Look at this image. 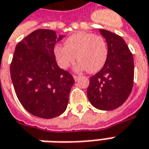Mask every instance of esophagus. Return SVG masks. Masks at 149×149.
<instances>
[{
    "instance_id": "esophagus-1",
    "label": "esophagus",
    "mask_w": 149,
    "mask_h": 149,
    "mask_svg": "<svg viewBox=\"0 0 149 149\" xmlns=\"http://www.w3.org/2000/svg\"><path fill=\"white\" fill-rule=\"evenodd\" d=\"M73 77H74V80H75V81H77V80L79 79V76H78V75H74Z\"/></svg>"
}]
</instances>
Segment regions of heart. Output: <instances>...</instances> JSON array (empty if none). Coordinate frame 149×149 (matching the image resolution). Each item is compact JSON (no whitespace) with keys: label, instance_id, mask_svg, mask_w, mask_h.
Instances as JSON below:
<instances>
[{"label":"heart","instance_id":"heart-1","mask_svg":"<svg viewBox=\"0 0 149 149\" xmlns=\"http://www.w3.org/2000/svg\"><path fill=\"white\" fill-rule=\"evenodd\" d=\"M65 45H56L53 50L54 56L58 65L66 69L77 59L75 66L78 71L90 73L99 71L107 58V47L104 38L91 33L78 32L69 36Z\"/></svg>","mask_w":149,"mask_h":149}]
</instances>
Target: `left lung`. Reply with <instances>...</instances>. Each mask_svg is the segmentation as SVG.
Returning a JSON list of instances; mask_svg holds the SVG:
<instances>
[{"instance_id": "1", "label": "left lung", "mask_w": 149, "mask_h": 149, "mask_svg": "<svg viewBox=\"0 0 149 149\" xmlns=\"http://www.w3.org/2000/svg\"><path fill=\"white\" fill-rule=\"evenodd\" d=\"M99 32L107 44V58L102 69L90 78L87 96L95 108L111 111L123 104L131 93L134 59L121 37L105 29Z\"/></svg>"}]
</instances>
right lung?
Returning <instances> with one entry per match:
<instances>
[{
  "label": "right lung",
  "mask_w": 149,
  "mask_h": 149,
  "mask_svg": "<svg viewBox=\"0 0 149 149\" xmlns=\"http://www.w3.org/2000/svg\"><path fill=\"white\" fill-rule=\"evenodd\" d=\"M64 37L51 29L35 30L17 44L13 56L10 76L17 97L29 113L40 118L64 113L74 84L54 56V47Z\"/></svg>",
  "instance_id": "right-lung-1"
}]
</instances>
